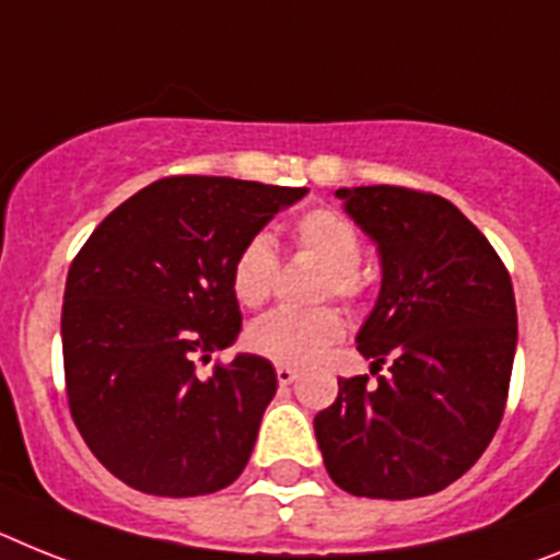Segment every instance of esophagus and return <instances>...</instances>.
<instances>
[{
	"instance_id": "1",
	"label": "esophagus",
	"mask_w": 560,
	"mask_h": 560,
	"mask_svg": "<svg viewBox=\"0 0 560 560\" xmlns=\"http://www.w3.org/2000/svg\"><path fill=\"white\" fill-rule=\"evenodd\" d=\"M276 378H279L281 387H288V384H293L295 378H299V370L288 368V364H279V368H276Z\"/></svg>"
}]
</instances>
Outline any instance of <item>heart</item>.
<instances>
[{
	"instance_id": "heart-1",
	"label": "heart",
	"mask_w": 560,
	"mask_h": 560,
	"mask_svg": "<svg viewBox=\"0 0 560 560\" xmlns=\"http://www.w3.org/2000/svg\"><path fill=\"white\" fill-rule=\"evenodd\" d=\"M293 242L299 250L327 265L322 279L324 299H341L352 304L364 295V276L359 270L361 236L347 215L332 208H313L293 224ZM279 276V256L270 236L256 233L242 244L230 265V288L244 307H261L270 299ZM345 336V322L336 307L293 310L279 307L265 313L247 327V347L276 364H310L327 347Z\"/></svg>"
}]
</instances>
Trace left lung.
<instances>
[{"mask_svg": "<svg viewBox=\"0 0 560 560\" xmlns=\"http://www.w3.org/2000/svg\"><path fill=\"white\" fill-rule=\"evenodd\" d=\"M378 244L382 293L359 352L387 376L338 378L316 416L324 467L350 495L421 498L481 458L504 418L518 313L510 272L453 201L412 187H341Z\"/></svg>", "mask_w": 560, "mask_h": 560, "instance_id": "8db88e82", "label": "left lung"}]
</instances>
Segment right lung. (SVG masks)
Returning a JSON list of instances; mask_svg holds the SVG:
<instances>
[{
    "label": "right lung",
    "instance_id": "right-lung-1",
    "mask_svg": "<svg viewBox=\"0 0 560 560\" xmlns=\"http://www.w3.org/2000/svg\"><path fill=\"white\" fill-rule=\"evenodd\" d=\"M307 192L228 176L159 178L82 244L62 304L65 389L98 462L148 495L190 498L242 476L276 396L261 355L196 359L242 330L233 256Z\"/></svg>",
    "mask_w": 560,
    "mask_h": 560
}]
</instances>
